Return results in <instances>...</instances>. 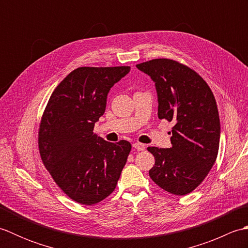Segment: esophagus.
Returning <instances> with one entry per match:
<instances>
[{"label": "esophagus", "mask_w": 248, "mask_h": 248, "mask_svg": "<svg viewBox=\"0 0 248 248\" xmlns=\"http://www.w3.org/2000/svg\"><path fill=\"white\" fill-rule=\"evenodd\" d=\"M133 147L134 148L136 149V150H139V151H144L145 150V148H146V146L144 145V144H141V143H134L133 144Z\"/></svg>", "instance_id": "obj_1"}]
</instances>
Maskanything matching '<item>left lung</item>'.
<instances>
[{
  "instance_id": "1",
  "label": "left lung",
  "mask_w": 248,
  "mask_h": 248,
  "mask_svg": "<svg viewBox=\"0 0 248 248\" xmlns=\"http://www.w3.org/2000/svg\"><path fill=\"white\" fill-rule=\"evenodd\" d=\"M136 67L155 83L159 118L175 124L170 148H147L155 160L149 176L164 191L186 195L217 157L220 124L214 94L196 71L177 61L155 59Z\"/></svg>"
}]
</instances>
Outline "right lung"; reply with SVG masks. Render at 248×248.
<instances>
[{
	"instance_id": "1",
	"label": "right lung",
	"mask_w": 248,
	"mask_h": 248,
	"mask_svg": "<svg viewBox=\"0 0 248 248\" xmlns=\"http://www.w3.org/2000/svg\"><path fill=\"white\" fill-rule=\"evenodd\" d=\"M129 66L80 67L52 93L38 130L39 155L68 197L94 204L113 193L131 151L129 141L109 143L93 134L107 97Z\"/></svg>"
}]
</instances>
